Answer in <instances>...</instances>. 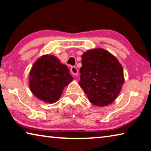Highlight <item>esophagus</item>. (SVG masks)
<instances>
[{"instance_id":"1","label":"esophagus","mask_w":151,"mask_h":151,"mask_svg":"<svg viewBox=\"0 0 151 151\" xmlns=\"http://www.w3.org/2000/svg\"><path fill=\"white\" fill-rule=\"evenodd\" d=\"M70 71H71V73H72L75 76H76L78 75V69L76 66H71Z\"/></svg>"}]
</instances>
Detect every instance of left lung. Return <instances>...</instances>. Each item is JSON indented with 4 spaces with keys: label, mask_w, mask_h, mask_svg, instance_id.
<instances>
[{
    "label": "left lung",
    "mask_w": 151,
    "mask_h": 151,
    "mask_svg": "<svg viewBox=\"0 0 151 151\" xmlns=\"http://www.w3.org/2000/svg\"><path fill=\"white\" fill-rule=\"evenodd\" d=\"M79 85L94 105L112 103L124 83L123 69L118 60L103 48L93 49L82 56Z\"/></svg>",
    "instance_id": "8db88e82"
}]
</instances>
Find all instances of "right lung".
Instances as JSON below:
<instances>
[{"label": "right lung", "instance_id": "add662e5", "mask_svg": "<svg viewBox=\"0 0 151 151\" xmlns=\"http://www.w3.org/2000/svg\"><path fill=\"white\" fill-rule=\"evenodd\" d=\"M67 66L56 57L45 55L36 62L30 72L32 93L46 103H53L60 98L64 87L73 81Z\"/></svg>", "mask_w": 151, "mask_h": 151}]
</instances>
